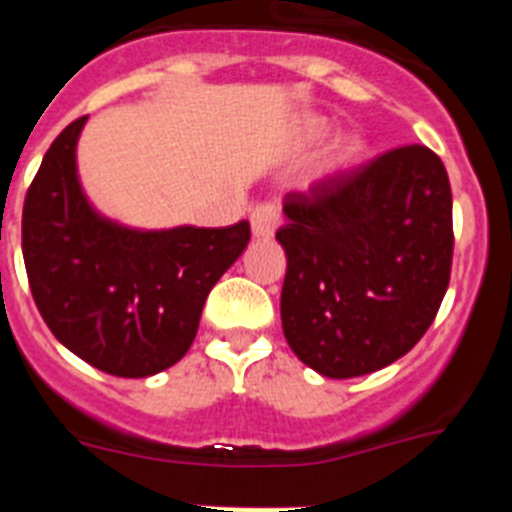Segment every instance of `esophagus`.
Masks as SVG:
<instances>
[{
    "label": "esophagus",
    "instance_id": "obj_1",
    "mask_svg": "<svg viewBox=\"0 0 512 512\" xmlns=\"http://www.w3.org/2000/svg\"><path fill=\"white\" fill-rule=\"evenodd\" d=\"M284 223V215L277 205L264 202V205H256L251 212V230L256 238H271L277 233L279 225Z\"/></svg>",
    "mask_w": 512,
    "mask_h": 512
}]
</instances>
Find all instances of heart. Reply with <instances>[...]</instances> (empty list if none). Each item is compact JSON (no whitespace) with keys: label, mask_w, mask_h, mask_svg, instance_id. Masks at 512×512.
Instances as JSON below:
<instances>
[{"label":"heart","mask_w":512,"mask_h":512,"mask_svg":"<svg viewBox=\"0 0 512 512\" xmlns=\"http://www.w3.org/2000/svg\"><path fill=\"white\" fill-rule=\"evenodd\" d=\"M328 133V122L323 120H307L302 125L300 135L302 140L312 143V140H320L323 135ZM364 138L356 133H343L338 135L336 143L330 146L328 156L323 158V166H320V174L323 176H333V174H341V171L351 169V166L364 156Z\"/></svg>","instance_id":"obj_1"}]
</instances>
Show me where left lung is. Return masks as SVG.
I'll use <instances>...</instances> for the list:
<instances>
[{
    "label": "left lung",
    "instance_id": "left-lung-1",
    "mask_svg": "<svg viewBox=\"0 0 512 512\" xmlns=\"http://www.w3.org/2000/svg\"><path fill=\"white\" fill-rule=\"evenodd\" d=\"M282 328L323 377L372 374L431 328L449 289L451 184L425 146H400L284 197Z\"/></svg>",
    "mask_w": 512,
    "mask_h": 512
}]
</instances>
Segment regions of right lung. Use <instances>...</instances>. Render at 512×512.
Returning a JSON list of instances; mask_svg holds the SVG:
<instances>
[{
  "label": "right lung",
  "instance_id": "add662e5",
  "mask_svg": "<svg viewBox=\"0 0 512 512\" xmlns=\"http://www.w3.org/2000/svg\"><path fill=\"white\" fill-rule=\"evenodd\" d=\"M84 122L53 140L25 194L27 282L45 325L79 359L115 377H151L189 351L251 225L133 230L97 215L76 176Z\"/></svg>",
  "mask_w": 512,
  "mask_h": 512
}]
</instances>
